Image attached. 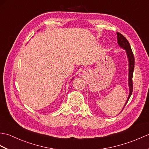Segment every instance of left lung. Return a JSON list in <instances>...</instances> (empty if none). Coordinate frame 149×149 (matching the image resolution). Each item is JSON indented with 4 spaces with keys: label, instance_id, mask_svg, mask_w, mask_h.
Masks as SVG:
<instances>
[{
    "label": "left lung",
    "instance_id": "obj_1",
    "mask_svg": "<svg viewBox=\"0 0 149 149\" xmlns=\"http://www.w3.org/2000/svg\"><path fill=\"white\" fill-rule=\"evenodd\" d=\"M117 40H118V45L124 49L127 52V55L129 61V95L128 99L127 100L125 106L127 104L129 98L131 96L133 90V84H132V75H133V72L134 69V56L133 52L132 51L130 44H129L128 40L123 36L121 33L117 32ZM125 107V106H124Z\"/></svg>",
    "mask_w": 149,
    "mask_h": 149
}]
</instances>
